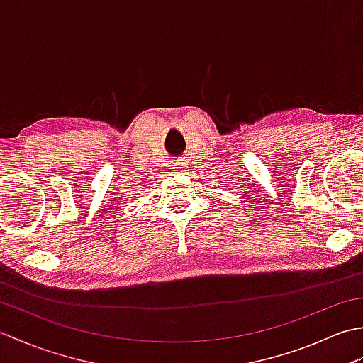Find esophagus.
<instances>
[{
  "instance_id": "obj_1",
  "label": "esophagus",
  "mask_w": 363,
  "mask_h": 363,
  "mask_svg": "<svg viewBox=\"0 0 363 363\" xmlns=\"http://www.w3.org/2000/svg\"><path fill=\"white\" fill-rule=\"evenodd\" d=\"M184 164H186V162H184V159H176L172 169H173L174 173H184V172H186V165H184Z\"/></svg>"
}]
</instances>
